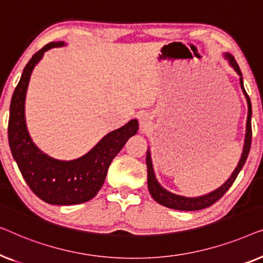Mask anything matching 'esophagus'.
<instances>
[{"label":"esophagus","mask_w":263,"mask_h":263,"mask_svg":"<svg viewBox=\"0 0 263 263\" xmlns=\"http://www.w3.org/2000/svg\"><path fill=\"white\" fill-rule=\"evenodd\" d=\"M138 118L141 129H147L151 125V123H152V116H151V114L147 112V111H140Z\"/></svg>","instance_id":"obj_1"}]
</instances>
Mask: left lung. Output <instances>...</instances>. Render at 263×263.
Here are the masks:
<instances>
[{
	"label": "left lung",
	"mask_w": 263,
	"mask_h": 263,
	"mask_svg": "<svg viewBox=\"0 0 263 263\" xmlns=\"http://www.w3.org/2000/svg\"><path fill=\"white\" fill-rule=\"evenodd\" d=\"M224 59L228 61L230 66H231L237 74L239 75V85L240 88H242L243 95L247 99L248 104V117H247V129H246V139H244V145H243V151L242 156L239 158L238 164L233 172L230 176L228 181H226L221 186H219L218 189L213 190V192L204 194V195L196 196V197H186L183 195H177V194H174L168 192L164 188V186L160 185V183L158 182L156 177V174H154V168L152 164V157H151V151L149 148L147 149V156H146V165H147V185H148L149 194L152 195L154 200L157 201L158 203L163 204V206L167 208H172V210H178V211H199L203 210V208H207L212 206V204L217 202V201L220 199V197L224 195V194L228 192L230 186L233 184L237 176L242 170V167L246 164L248 154L250 152V145H251V115H253V111H251V102L249 96L247 95L246 89H244L243 85V77L242 71H240L238 64H237L235 57H233L231 53L224 52Z\"/></svg>",
	"instance_id": "left-lung-1"
}]
</instances>
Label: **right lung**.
<instances>
[{"instance_id": "add662e5", "label": "right lung", "mask_w": 263, "mask_h": 263, "mask_svg": "<svg viewBox=\"0 0 263 263\" xmlns=\"http://www.w3.org/2000/svg\"><path fill=\"white\" fill-rule=\"evenodd\" d=\"M52 42L35 52L24 68L14 89L9 107L8 140L14 160L32 192L50 204H78L93 199L104 184L111 161L139 129L138 120L110 132L87 153L73 160H60L48 156L32 141L25 117V100L34 67L44 53L64 46Z\"/></svg>"}]
</instances>
